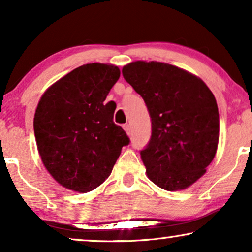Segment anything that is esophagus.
<instances>
[{
  "label": "esophagus",
  "mask_w": 252,
  "mask_h": 252,
  "mask_svg": "<svg viewBox=\"0 0 252 252\" xmlns=\"http://www.w3.org/2000/svg\"><path fill=\"white\" fill-rule=\"evenodd\" d=\"M123 127H124V129L126 130V133H127V134H129V133H130V126L128 125V124H125V125H124Z\"/></svg>",
  "instance_id": "esophagus-1"
}]
</instances>
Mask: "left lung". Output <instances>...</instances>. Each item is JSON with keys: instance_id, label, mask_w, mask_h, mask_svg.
Returning a JSON list of instances; mask_svg holds the SVG:
<instances>
[{"instance_id": "1", "label": "left lung", "mask_w": 252, "mask_h": 252, "mask_svg": "<svg viewBox=\"0 0 252 252\" xmlns=\"http://www.w3.org/2000/svg\"><path fill=\"white\" fill-rule=\"evenodd\" d=\"M124 79L146 103L151 136L140 151L148 178L165 190L189 187L205 173L219 140L216 98L201 79L173 65L137 61Z\"/></svg>"}]
</instances>
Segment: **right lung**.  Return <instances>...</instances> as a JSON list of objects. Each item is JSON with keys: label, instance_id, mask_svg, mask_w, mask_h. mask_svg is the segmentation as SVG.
<instances>
[{"label": "right lung", "instance_id": "1", "mask_svg": "<svg viewBox=\"0 0 252 252\" xmlns=\"http://www.w3.org/2000/svg\"><path fill=\"white\" fill-rule=\"evenodd\" d=\"M120 77L117 66H79L49 87L34 116L41 159L58 184L91 191L111 173L129 137L113 123L116 108L104 103Z\"/></svg>", "mask_w": 252, "mask_h": 252}]
</instances>
